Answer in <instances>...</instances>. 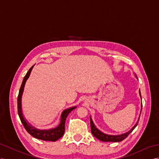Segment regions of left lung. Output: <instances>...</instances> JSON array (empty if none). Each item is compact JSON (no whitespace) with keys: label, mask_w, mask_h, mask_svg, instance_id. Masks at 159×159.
Instances as JSON below:
<instances>
[{"label":"left lung","mask_w":159,"mask_h":159,"mask_svg":"<svg viewBox=\"0 0 159 159\" xmlns=\"http://www.w3.org/2000/svg\"><path fill=\"white\" fill-rule=\"evenodd\" d=\"M136 77L137 78L136 75H135ZM139 94H140V99H142V97H141V93H140V91L139 90ZM142 103H141V109H140V113H141V111H142ZM140 116L139 117H138V121L136 123V124L134 125V127L129 130L128 132H125L124 134H120V135H109V134H105L103 132L100 131V130L97 128L95 125L93 123V121L92 120L91 117L90 116V121H91V133L93 136H94L95 138H97V139H99L101 141H103V142H121L123 140H124L125 138H126L128 137V136L129 134L131 133L133 130L134 129L138 123V121L140 120Z\"/></svg>","instance_id":"1"}]
</instances>
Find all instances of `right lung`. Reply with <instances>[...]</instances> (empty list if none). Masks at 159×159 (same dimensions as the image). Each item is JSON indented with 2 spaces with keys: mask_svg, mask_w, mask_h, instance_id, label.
Masks as SVG:
<instances>
[{
  "mask_svg": "<svg viewBox=\"0 0 159 159\" xmlns=\"http://www.w3.org/2000/svg\"><path fill=\"white\" fill-rule=\"evenodd\" d=\"M34 66H32L28 72H27L26 75L24 77L23 80V82L21 84V86L20 87V90L19 92L18 99H17V108H18V115L19 116V118L21 120L22 124L24 126V128H25L27 132L29 133L30 135H31L33 137L37 138V139L42 140L45 141H53L55 142L58 140L59 138L62 137L65 131V122H66V117L68 116L73 109L76 108V106L69 107L64 110L61 113L60 116V121L59 125L57 127L54 128H51L49 129H39L38 128H35L34 126L31 125L29 122L27 121V120L25 118V117L23 116V111H22V95L24 91V87L26 83V81L29 79L30 76V74L31 72L32 69H33Z\"/></svg>",
  "mask_w": 159,
  "mask_h": 159,
  "instance_id": "add662e5",
  "label": "right lung"
}]
</instances>
